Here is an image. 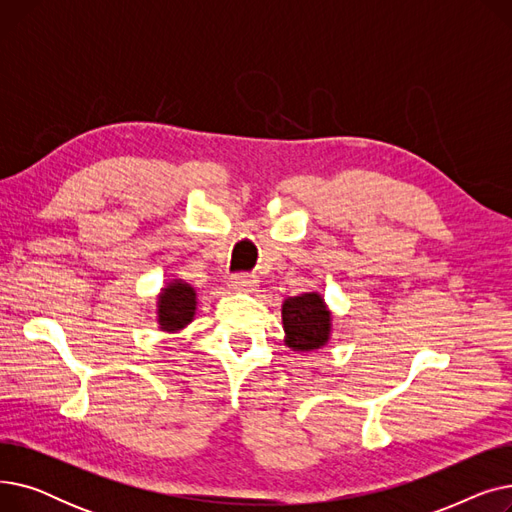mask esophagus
<instances>
[{
	"instance_id": "obj_1",
	"label": "esophagus",
	"mask_w": 512,
	"mask_h": 512,
	"mask_svg": "<svg viewBox=\"0 0 512 512\" xmlns=\"http://www.w3.org/2000/svg\"><path fill=\"white\" fill-rule=\"evenodd\" d=\"M259 286V278L251 274H238L230 280V288L236 292H255Z\"/></svg>"
}]
</instances>
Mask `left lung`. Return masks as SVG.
Wrapping results in <instances>:
<instances>
[{
  "label": "left lung",
  "mask_w": 512,
  "mask_h": 512,
  "mask_svg": "<svg viewBox=\"0 0 512 512\" xmlns=\"http://www.w3.org/2000/svg\"><path fill=\"white\" fill-rule=\"evenodd\" d=\"M332 319L328 303L317 290L286 297L282 303L284 344L294 353L319 351L332 338Z\"/></svg>",
  "instance_id": "obj_1"
}]
</instances>
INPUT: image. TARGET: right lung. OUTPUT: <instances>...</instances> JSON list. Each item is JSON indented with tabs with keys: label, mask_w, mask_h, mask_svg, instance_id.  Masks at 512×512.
Returning <instances> with one entry per match:
<instances>
[{
	"label": "right lung",
	"mask_w": 512,
	"mask_h": 512,
	"mask_svg": "<svg viewBox=\"0 0 512 512\" xmlns=\"http://www.w3.org/2000/svg\"><path fill=\"white\" fill-rule=\"evenodd\" d=\"M155 307L157 328L161 332L178 334L197 315V290L180 278L166 280L157 292Z\"/></svg>",
	"instance_id": "1"
}]
</instances>
